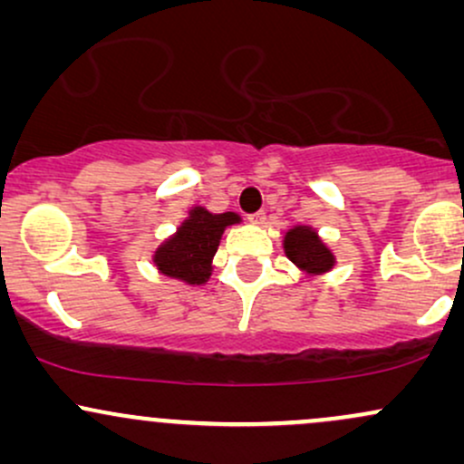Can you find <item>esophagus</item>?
Returning a JSON list of instances; mask_svg holds the SVG:
<instances>
[{"mask_svg":"<svg viewBox=\"0 0 464 464\" xmlns=\"http://www.w3.org/2000/svg\"><path fill=\"white\" fill-rule=\"evenodd\" d=\"M248 220L253 222V225H264V222H266V211H255V214L248 216Z\"/></svg>","mask_w":464,"mask_h":464,"instance_id":"1","label":"esophagus"}]
</instances>
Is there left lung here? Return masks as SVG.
I'll list each match as a JSON object with an SVG mask.
<instances>
[{"label":"left lung","mask_w":464,"mask_h":464,"mask_svg":"<svg viewBox=\"0 0 464 464\" xmlns=\"http://www.w3.org/2000/svg\"><path fill=\"white\" fill-rule=\"evenodd\" d=\"M285 255L307 273H324L334 266V257L310 228H292L285 236Z\"/></svg>","instance_id":"obj_1"}]
</instances>
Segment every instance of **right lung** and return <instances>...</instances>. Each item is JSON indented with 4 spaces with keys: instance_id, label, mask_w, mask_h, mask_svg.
Returning <instances> with one entry per match:
<instances>
[{
    "instance_id": "1",
    "label": "right lung",
    "mask_w": 464,
    "mask_h": 464,
    "mask_svg": "<svg viewBox=\"0 0 464 464\" xmlns=\"http://www.w3.org/2000/svg\"><path fill=\"white\" fill-rule=\"evenodd\" d=\"M239 218L236 214L214 216L196 207L172 239L163 244L154 255V264L163 275L177 276L188 284H202L211 270V257L220 244L222 231Z\"/></svg>"
}]
</instances>
